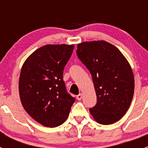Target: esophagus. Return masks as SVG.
<instances>
[{"label": "esophagus", "mask_w": 148, "mask_h": 148, "mask_svg": "<svg viewBox=\"0 0 148 148\" xmlns=\"http://www.w3.org/2000/svg\"><path fill=\"white\" fill-rule=\"evenodd\" d=\"M82 98V94H79V95H78L77 96V99L78 100H81Z\"/></svg>", "instance_id": "34e87169"}]
</instances>
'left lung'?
<instances>
[{"label":"left lung","instance_id":"1","mask_svg":"<svg viewBox=\"0 0 148 148\" xmlns=\"http://www.w3.org/2000/svg\"><path fill=\"white\" fill-rule=\"evenodd\" d=\"M77 54L91 73L97 95L89 112L97 122L111 125L127 112L132 100L135 79L129 62L116 46L105 41H85Z\"/></svg>","mask_w":148,"mask_h":148}]
</instances>
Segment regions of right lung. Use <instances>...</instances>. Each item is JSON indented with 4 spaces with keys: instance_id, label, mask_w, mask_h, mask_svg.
Segmentation results:
<instances>
[{
    "instance_id": "add662e5",
    "label": "right lung",
    "mask_w": 148,
    "mask_h": 148,
    "mask_svg": "<svg viewBox=\"0 0 148 148\" xmlns=\"http://www.w3.org/2000/svg\"><path fill=\"white\" fill-rule=\"evenodd\" d=\"M74 46L48 44L22 66L18 89L24 110L37 122L55 127L65 122L75 98L67 93L63 71Z\"/></svg>"
}]
</instances>
